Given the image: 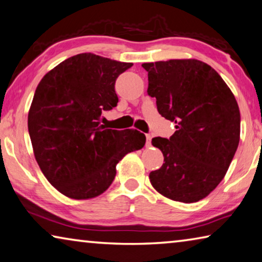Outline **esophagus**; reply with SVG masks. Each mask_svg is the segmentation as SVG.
Listing matches in <instances>:
<instances>
[{
	"label": "esophagus",
	"instance_id": "esophagus-1",
	"mask_svg": "<svg viewBox=\"0 0 262 262\" xmlns=\"http://www.w3.org/2000/svg\"><path fill=\"white\" fill-rule=\"evenodd\" d=\"M146 138H147V143H146V146H147V147H150V146H151V138H152V136H151L150 134H147V135H146Z\"/></svg>",
	"mask_w": 262,
	"mask_h": 262
}]
</instances>
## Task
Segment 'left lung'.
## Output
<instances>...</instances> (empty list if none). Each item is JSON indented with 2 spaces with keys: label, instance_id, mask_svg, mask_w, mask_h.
I'll return each instance as SVG.
<instances>
[{
  "label": "left lung",
  "instance_id": "obj_1",
  "mask_svg": "<svg viewBox=\"0 0 262 262\" xmlns=\"http://www.w3.org/2000/svg\"><path fill=\"white\" fill-rule=\"evenodd\" d=\"M142 68L159 113L176 123L170 139L151 140L164 163L149 173L150 183L172 201H201L221 183L238 148V102L218 72L201 60L170 59Z\"/></svg>",
  "mask_w": 262,
  "mask_h": 262
}]
</instances>
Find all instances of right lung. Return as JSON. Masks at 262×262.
<instances>
[{
    "instance_id": "right-lung-1",
    "label": "right lung",
    "mask_w": 262,
    "mask_h": 262,
    "mask_svg": "<svg viewBox=\"0 0 262 262\" xmlns=\"http://www.w3.org/2000/svg\"><path fill=\"white\" fill-rule=\"evenodd\" d=\"M132 63L93 53L70 57L37 86L28 129L41 172L73 199H90L110 188L116 164L139 150L146 136L136 129H108L101 113L118 105L115 80Z\"/></svg>"
}]
</instances>
